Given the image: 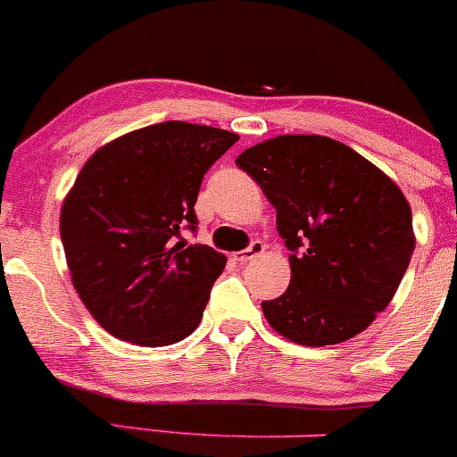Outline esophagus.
Returning <instances> with one entry per match:
<instances>
[{"label":"esophagus","instance_id":"1","mask_svg":"<svg viewBox=\"0 0 457 457\" xmlns=\"http://www.w3.org/2000/svg\"><path fill=\"white\" fill-rule=\"evenodd\" d=\"M262 250H265V243H262V241H252L250 247H245V250H243V252H238V254L234 256V258H237V261L243 265V262H250L252 258L261 256Z\"/></svg>","mask_w":457,"mask_h":457}]
</instances>
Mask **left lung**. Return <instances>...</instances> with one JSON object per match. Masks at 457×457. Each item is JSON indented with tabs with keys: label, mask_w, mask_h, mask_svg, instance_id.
Wrapping results in <instances>:
<instances>
[{
	"label": "left lung",
	"mask_w": 457,
	"mask_h": 457,
	"mask_svg": "<svg viewBox=\"0 0 457 457\" xmlns=\"http://www.w3.org/2000/svg\"><path fill=\"white\" fill-rule=\"evenodd\" d=\"M276 207L292 254L267 322L307 347L361 334L394 298L413 247L411 207L376 165L329 137L283 135L237 159Z\"/></svg>",
	"instance_id": "8db88e82"
}]
</instances>
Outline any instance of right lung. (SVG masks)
Instances as JSON below:
<instances>
[{"label": "right lung", "mask_w": 457, "mask_h": 457, "mask_svg": "<svg viewBox=\"0 0 457 457\" xmlns=\"http://www.w3.org/2000/svg\"><path fill=\"white\" fill-rule=\"evenodd\" d=\"M237 139L165 121L119 137L81 168L62 207V243L72 285L105 331L163 347L199 327L225 256L177 238L196 232L203 177Z\"/></svg>", "instance_id": "1"}]
</instances>
